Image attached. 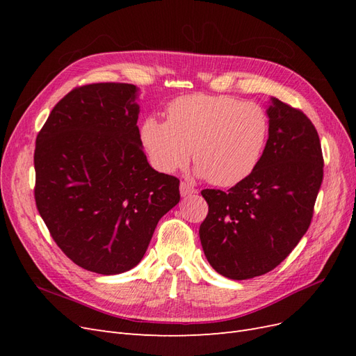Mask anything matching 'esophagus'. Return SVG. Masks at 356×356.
<instances>
[{"mask_svg": "<svg viewBox=\"0 0 356 356\" xmlns=\"http://www.w3.org/2000/svg\"><path fill=\"white\" fill-rule=\"evenodd\" d=\"M179 193H181L182 197H187V196H191V195H196L197 190L195 187H191L190 184H187V182H181Z\"/></svg>", "mask_w": 356, "mask_h": 356, "instance_id": "34e87169", "label": "esophagus"}]
</instances>
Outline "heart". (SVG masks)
<instances>
[{
    "instance_id": "1",
    "label": "heart",
    "mask_w": 356,
    "mask_h": 356,
    "mask_svg": "<svg viewBox=\"0 0 356 356\" xmlns=\"http://www.w3.org/2000/svg\"><path fill=\"white\" fill-rule=\"evenodd\" d=\"M268 118L260 105L227 95L193 93L166 106V122L147 117L139 139L156 169L172 174L188 165L215 186L233 187L261 159Z\"/></svg>"
}]
</instances>
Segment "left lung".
I'll return each instance as SVG.
<instances>
[{"label": "left lung", "mask_w": 356, "mask_h": 356, "mask_svg": "<svg viewBox=\"0 0 356 356\" xmlns=\"http://www.w3.org/2000/svg\"><path fill=\"white\" fill-rule=\"evenodd\" d=\"M268 139L252 174L227 191L203 190L209 204L199 236L215 272L245 281L281 264L307 232L324 177L315 126L277 98L267 105Z\"/></svg>", "instance_id": "8db88e82"}]
</instances>
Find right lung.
Segmentation results:
<instances>
[{
    "mask_svg": "<svg viewBox=\"0 0 356 356\" xmlns=\"http://www.w3.org/2000/svg\"><path fill=\"white\" fill-rule=\"evenodd\" d=\"M139 89L96 83L71 90L37 136L35 203L68 258L89 272L131 270L159 220L179 202V179L147 161Z\"/></svg>",
    "mask_w": 356,
    "mask_h": 356,
    "instance_id": "obj_1",
    "label": "right lung"
}]
</instances>
